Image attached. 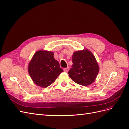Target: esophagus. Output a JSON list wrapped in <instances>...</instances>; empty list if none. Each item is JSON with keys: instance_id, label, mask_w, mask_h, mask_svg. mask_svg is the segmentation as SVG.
Here are the masks:
<instances>
[{"instance_id": "obj_1", "label": "esophagus", "mask_w": 129, "mask_h": 129, "mask_svg": "<svg viewBox=\"0 0 129 129\" xmlns=\"http://www.w3.org/2000/svg\"><path fill=\"white\" fill-rule=\"evenodd\" d=\"M64 71L65 72H68L69 71V68H64Z\"/></svg>"}]
</instances>
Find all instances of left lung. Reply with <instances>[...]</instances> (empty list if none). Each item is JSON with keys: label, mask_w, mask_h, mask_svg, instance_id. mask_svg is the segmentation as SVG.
Returning <instances> with one entry per match:
<instances>
[{"label": "left lung", "mask_w": 129, "mask_h": 129, "mask_svg": "<svg viewBox=\"0 0 129 129\" xmlns=\"http://www.w3.org/2000/svg\"><path fill=\"white\" fill-rule=\"evenodd\" d=\"M72 62L68 73L73 82L83 86L90 85L94 82L99 67L90 51L85 49L76 51L72 55Z\"/></svg>", "instance_id": "1"}]
</instances>
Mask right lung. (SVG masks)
<instances>
[{
    "label": "right lung",
    "instance_id": "1",
    "mask_svg": "<svg viewBox=\"0 0 129 129\" xmlns=\"http://www.w3.org/2000/svg\"><path fill=\"white\" fill-rule=\"evenodd\" d=\"M28 72L35 84L45 88L56 80L63 70L54 58L53 52L40 50L35 53L29 62Z\"/></svg>",
    "mask_w": 129,
    "mask_h": 129
}]
</instances>
